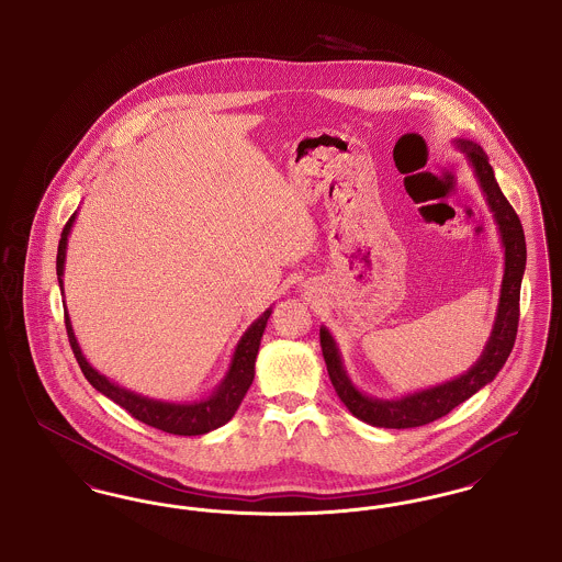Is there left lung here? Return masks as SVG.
I'll list each match as a JSON object with an SVG mask.
<instances>
[{"instance_id":"8db88e82","label":"left lung","mask_w":562,"mask_h":562,"mask_svg":"<svg viewBox=\"0 0 562 562\" xmlns=\"http://www.w3.org/2000/svg\"><path fill=\"white\" fill-rule=\"evenodd\" d=\"M451 143L457 151L465 156L468 166L472 168L484 202L497 225V234L504 248V278L495 321L479 360L465 373L396 398H376L362 392L348 374L339 344L326 326H321L322 356L337 396L348 406L353 417L374 428H419L445 417L454 406L472 398L486 383H491L495 374L504 369L509 351L514 348L518 328L520 284L527 268L525 232L518 214L514 213L506 195L497 186L493 168L481 145L470 138H453Z\"/></svg>"}]
</instances>
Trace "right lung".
<instances>
[{
    "label": "right lung",
    "instance_id": "1",
    "mask_svg": "<svg viewBox=\"0 0 562 562\" xmlns=\"http://www.w3.org/2000/svg\"><path fill=\"white\" fill-rule=\"evenodd\" d=\"M76 218H78V211L67 221V225L60 234V241H58V252H56V276H58V286H60L63 296H65L63 276H65V259H67V241L71 236ZM63 305H65V301H63ZM271 310L273 307H268L241 333L240 341L234 348L229 367L223 374V379L214 385L211 394L195 398V401H160V398H149L138 392L122 387L120 383L99 373L88 362V358L83 356L80 344H78V337L74 333V324L69 318L67 305H65V326H67L69 344L78 358L81 373L90 381V385L94 390H99L103 396H108L109 401L126 408L134 419L143 422L151 428L177 434V436H200V434H209L213 429L225 426L240 408L241 401L255 379V362H257L261 337L266 333Z\"/></svg>",
    "mask_w": 562,
    "mask_h": 562
}]
</instances>
